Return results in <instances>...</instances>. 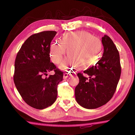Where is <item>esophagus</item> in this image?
I'll return each mask as SVG.
<instances>
[{"label":"esophagus","instance_id":"obj_1","mask_svg":"<svg viewBox=\"0 0 135 135\" xmlns=\"http://www.w3.org/2000/svg\"><path fill=\"white\" fill-rule=\"evenodd\" d=\"M69 73L70 72H68V71H66L65 73H64V79H66L68 76H69V75H70V73Z\"/></svg>","mask_w":135,"mask_h":135}]
</instances>
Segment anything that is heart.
<instances>
[{"label": "heart", "mask_w": 135, "mask_h": 135, "mask_svg": "<svg viewBox=\"0 0 135 135\" xmlns=\"http://www.w3.org/2000/svg\"><path fill=\"white\" fill-rule=\"evenodd\" d=\"M68 50L70 55L60 65L61 69L76 64L80 68L92 66L99 60L103 48L100 40L85 31H73L65 34L60 41L56 40L51 46V59L57 64Z\"/></svg>", "instance_id": "obj_1"}]
</instances>
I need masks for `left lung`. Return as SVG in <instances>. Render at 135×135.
Instances as JSON below:
<instances>
[{
	"mask_svg": "<svg viewBox=\"0 0 135 135\" xmlns=\"http://www.w3.org/2000/svg\"><path fill=\"white\" fill-rule=\"evenodd\" d=\"M102 43L104 53L101 58L95 66L77 74L79 82L75 89V99L85 109H96L107 104L113 96L120 79L119 52L107 35L102 38Z\"/></svg>",
	"mask_w": 135,
	"mask_h": 135,
	"instance_id": "obj_1",
	"label": "left lung"
}]
</instances>
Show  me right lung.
Instances as JSON below:
<instances>
[{
    "label": "right lung",
    "instance_id": "add662e5",
    "mask_svg": "<svg viewBox=\"0 0 135 135\" xmlns=\"http://www.w3.org/2000/svg\"><path fill=\"white\" fill-rule=\"evenodd\" d=\"M56 34L55 31H45L31 35L15 60L16 87L24 101L36 109L47 108L55 103L57 85L63 79V73L50 62L51 43ZM52 70L54 75L44 78Z\"/></svg>",
    "mask_w": 135,
    "mask_h": 135
}]
</instances>
